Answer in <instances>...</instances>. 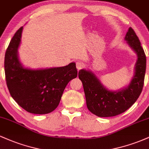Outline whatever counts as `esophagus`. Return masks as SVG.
<instances>
[{"instance_id":"esophagus-1","label":"esophagus","mask_w":149,"mask_h":149,"mask_svg":"<svg viewBox=\"0 0 149 149\" xmlns=\"http://www.w3.org/2000/svg\"><path fill=\"white\" fill-rule=\"evenodd\" d=\"M84 67H85V64H83L82 61H76V68L78 69V70L83 69V68Z\"/></svg>"}]
</instances>
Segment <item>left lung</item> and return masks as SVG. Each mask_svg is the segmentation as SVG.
<instances>
[{
  "instance_id": "obj_1",
  "label": "left lung",
  "mask_w": 149,
  "mask_h": 149,
  "mask_svg": "<svg viewBox=\"0 0 149 149\" xmlns=\"http://www.w3.org/2000/svg\"><path fill=\"white\" fill-rule=\"evenodd\" d=\"M125 40L137 56L134 76L127 87L112 91L106 88L90 70L81 69L78 73L79 79L83 83L88 109L99 117H111L125 112L134 104L142 91L146 66L144 51L131 27Z\"/></svg>"
}]
</instances>
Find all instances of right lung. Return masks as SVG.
Returning a JSON list of instances; mask_svg holds the SVG:
<instances>
[{
	"label": "right lung",
	"mask_w": 149,
	"mask_h": 149,
	"mask_svg": "<svg viewBox=\"0 0 149 149\" xmlns=\"http://www.w3.org/2000/svg\"><path fill=\"white\" fill-rule=\"evenodd\" d=\"M22 31L23 26L15 33L5 55L7 86L12 97L26 111L49 113L58 107L69 82L78 76L76 63L48 69L25 68L18 54Z\"/></svg>",
	"instance_id": "add662e5"
}]
</instances>
